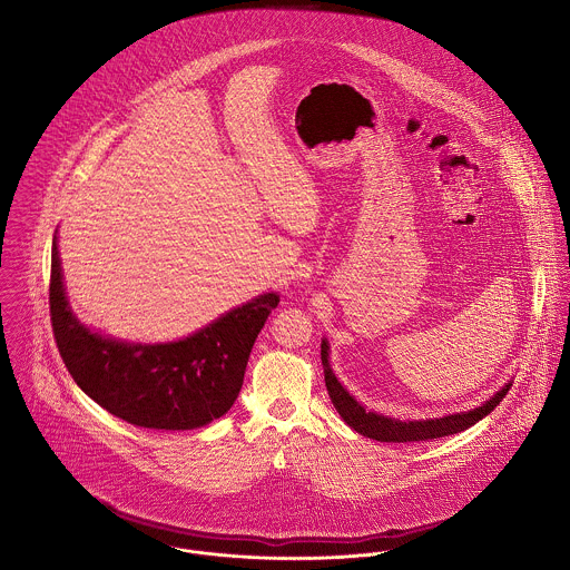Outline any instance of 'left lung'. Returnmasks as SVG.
Masks as SVG:
<instances>
[{
  "label": "left lung",
  "instance_id": "8db88e82",
  "mask_svg": "<svg viewBox=\"0 0 570 570\" xmlns=\"http://www.w3.org/2000/svg\"><path fill=\"white\" fill-rule=\"evenodd\" d=\"M321 355H323V366H325L326 391H328V397H331L333 406L340 412V416L346 421V425H351L362 436L384 441V443L430 441V439L463 432V430L472 428L476 421H481L483 416H488L489 412L502 402V397L511 389V382L504 384L500 391H495L489 397L485 404L472 407L468 412H454V414H445V416H436V419H423V421H400V419H393V416L371 412V410L362 406L353 395H348V391L337 382L335 373L331 371L326 337H323V344H321Z\"/></svg>",
  "mask_w": 570,
  "mask_h": 570
}]
</instances>
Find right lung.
I'll use <instances>...</instances> for the list:
<instances>
[{"instance_id": "right-lung-1", "label": "right lung", "mask_w": 570, "mask_h": 570, "mask_svg": "<svg viewBox=\"0 0 570 570\" xmlns=\"http://www.w3.org/2000/svg\"><path fill=\"white\" fill-rule=\"evenodd\" d=\"M278 301L276 292L261 294L175 342L107 337L72 312L57 235L52 242L50 316L59 353L85 395L140 428L193 430L224 416L242 391L254 340Z\"/></svg>"}]
</instances>
